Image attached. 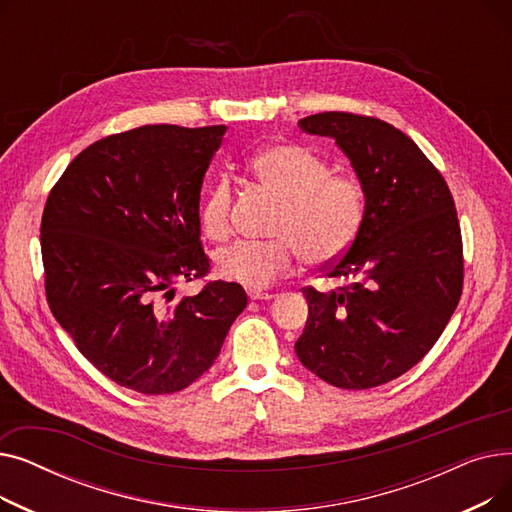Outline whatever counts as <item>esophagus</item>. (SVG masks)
<instances>
[{"label": "esophagus", "mask_w": 512, "mask_h": 512, "mask_svg": "<svg viewBox=\"0 0 512 512\" xmlns=\"http://www.w3.org/2000/svg\"><path fill=\"white\" fill-rule=\"evenodd\" d=\"M249 299L251 301H270V299H274V294L272 292H261V290H251Z\"/></svg>", "instance_id": "34e87169"}]
</instances>
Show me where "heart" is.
Instances as JSON below:
<instances>
[{
    "instance_id": "obj_1",
    "label": "heart",
    "mask_w": 512,
    "mask_h": 512,
    "mask_svg": "<svg viewBox=\"0 0 512 512\" xmlns=\"http://www.w3.org/2000/svg\"><path fill=\"white\" fill-rule=\"evenodd\" d=\"M255 176L282 197L274 234L278 238L240 240L220 251V274L249 290H265L288 276L299 255L311 265L338 259L357 238L365 218L363 184L332 172L330 164L303 145H272L253 157ZM203 232L224 240L232 228V182L220 178L201 209Z\"/></svg>"
}]
</instances>
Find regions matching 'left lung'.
<instances>
[{
	"instance_id": "obj_1",
	"label": "left lung",
	"mask_w": 512,
	"mask_h": 512,
	"mask_svg": "<svg viewBox=\"0 0 512 512\" xmlns=\"http://www.w3.org/2000/svg\"><path fill=\"white\" fill-rule=\"evenodd\" d=\"M336 139L365 191L353 245L326 278L353 284L305 286L309 317L294 351L324 382L367 390L417 365L444 332L463 292V238L450 188L423 151L392 124L348 112L299 120Z\"/></svg>"
}]
</instances>
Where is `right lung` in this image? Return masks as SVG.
I'll list each match as a JSON object with an SVG mask.
<instances>
[{"label": "right lung", "mask_w": 512, "mask_h": 512, "mask_svg": "<svg viewBox=\"0 0 512 512\" xmlns=\"http://www.w3.org/2000/svg\"><path fill=\"white\" fill-rule=\"evenodd\" d=\"M226 126L147 124L80 151L49 191L41 257L49 309L112 382L141 394L191 386L247 307L240 284L203 280V176Z\"/></svg>", "instance_id": "right-lung-1"}]
</instances>
